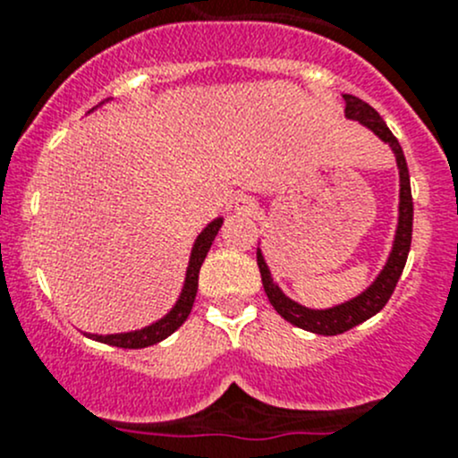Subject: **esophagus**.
Segmentation results:
<instances>
[{
    "label": "esophagus",
    "instance_id": "34e87169",
    "mask_svg": "<svg viewBox=\"0 0 458 458\" xmlns=\"http://www.w3.org/2000/svg\"><path fill=\"white\" fill-rule=\"evenodd\" d=\"M233 208H234V212H239V215H252V212L257 210V199L255 197L239 195L237 199L233 201Z\"/></svg>",
    "mask_w": 458,
    "mask_h": 458
}]
</instances>
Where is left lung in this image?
I'll list each match as a JSON object with an SVG mask.
<instances>
[{
	"mask_svg": "<svg viewBox=\"0 0 458 458\" xmlns=\"http://www.w3.org/2000/svg\"><path fill=\"white\" fill-rule=\"evenodd\" d=\"M344 101L345 119L361 123L363 128L374 132L383 143H387L396 159V168H399V212H396L394 237H392V248L390 252H387L386 263H383L378 275L372 279V284L368 285V288H363L359 294H354L352 299H348V301L335 303V306L330 308H308L301 306L299 301H294V299H290L288 294L279 288V284H276L275 276H272L270 266L266 263V257H263L261 246L257 248V263L259 272H261L263 290H266L272 308H275L285 321L293 323V326L323 336L341 335V332L368 321V318L383 310L387 299L394 293L396 281H399L401 272H403L405 267V261H408L410 243H412V191H410V173L408 164H405L403 150H401L396 137L392 135L390 128L386 126V122L378 117V113L372 106H368L366 101H361L359 97L352 95H344Z\"/></svg>",
	"mask_w": 458,
	"mask_h": 458,
	"instance_id": "1",
	"label": "left lung"
}]
</instances>
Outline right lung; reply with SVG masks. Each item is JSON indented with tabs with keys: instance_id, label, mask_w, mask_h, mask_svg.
<instances>
[{
	"instance_id": "obj_1",
	"label": "right lung",
	"mask_w": 458,
	"mask_h": 458,
	"mask_svg": "<svg viewBox=\"0 0 458 458\" xmlns=\"http://www.w3.org/2000/svg\"><path fill=\"white\" fill-rule=\"evenodd\" d=\"M106 101H110V99H106ZM106 101H101V104H106ZM221 224H224V216H216V219H212L210 224H208L206 228L197 234L195 243H192L191 259H188L186 279H183L182 293H179V299L174 301V306L170 308L164 317L157 318V321H152L150 326L140 327V330L117 332V335H92V332H84L88 339L99 341V344L114 345V348L140 350V348H148V345L159 344V341H164L165 336L173 335L177 327H182V323L186 321L188 315H191L192 303H195L197 288H199L201 263H203V259H206L208 250H210V246H212V242H215L216 233H219Z\"/></svg>"
}]
</instances>
